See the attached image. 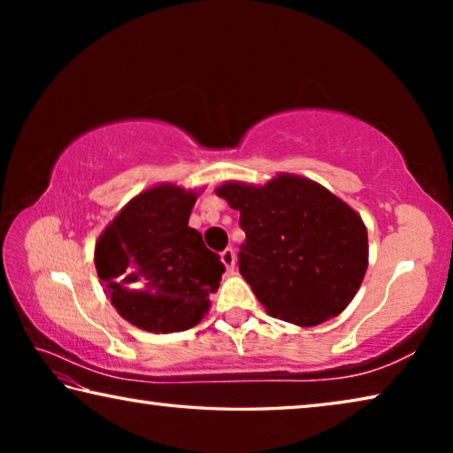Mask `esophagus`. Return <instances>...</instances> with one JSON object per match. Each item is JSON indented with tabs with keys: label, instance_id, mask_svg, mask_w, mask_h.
<instances>
[{
	"label": "esophagus",
	"instance_id": "1",
	"mask_svg": "<svg viewBox=\"0 0 453 453\" xmlns=\"http://www.w3.org/2000/svg\"><path fill=\"white\" fill-rule=\"evenodd\" d=\"M219 257H221V264L226 265V270L227 272H234V267H235V251L232 248H227V250L221 251Z\"/></svg>",
	"mask_w": 453,
	"mask_h": 453
}]
</instances>
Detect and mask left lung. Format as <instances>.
<instances>
[{
  "label": "left lung",
  "instance_id": "8db88e82",
  "mask_svg": "<svg viewBox=\"0 0 453 453\" xmlns=\"http://www.w3.org/2000/svg\"><path fill=\"white\" fill-rule=\"evenodd\" d=\"M216 194L240 211V273L272 318L311 327L348 308L367 270V229L356 210L294 173L265 186L226 181Z\"/></svg>",
  "mask_w": 453,
  "mask_h": 453
}]
</instances>
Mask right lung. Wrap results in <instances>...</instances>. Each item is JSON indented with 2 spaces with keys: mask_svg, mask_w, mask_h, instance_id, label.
Returning <instances> with one entry per match:
<instances>
[{
  "mask_svg": "<svg viewBox=\"0 0 453 453\" xmlns=\"http://www.w3.org/2000/svg\"><path fill=\"white\" fill-rule=\"evenodd\" d=\"M199 191L159 183L119 210L96 242L94 262L113 308L145 332L194 327L226 272L189 213Z\"/></svg>",
  "mask_w": 453,
  "mask_h": 453,
  "instance_id": "obj_1",
  "label": "right lung"
}]
</instances>
